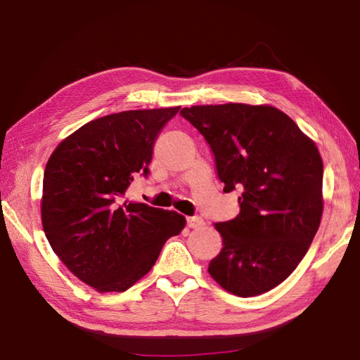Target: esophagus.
I'll return each mask as SVG.
<instances>
[{
    "instance_id": "34e87169",
    "label": "esophagus",
    "mask_w": 360,
    "mask_h": 360,
    "mask_svg": "<svg viewBox=\"0 0 360 360\" xmlns=\"http://www.w3.org/2000/svg\"><path fill=\"white\" fill-rule=\"evenodd\" d=\"M187 226L190 229H201L204 226V219L201 217H188L187 218Z\"/></svg>"
}]
</instances>
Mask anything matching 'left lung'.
Instances as JSON below:
<instances>
[{"mask_svg":"<svg viewBox=\"0 0 360 360\" xmlns=\"http://www.w3.org/2000/svg\"><path fill=\"white\" fill-rule=\"evenodd\" d=\"M215 158L224 192L240 190L236 218L215 223L223 249L209 274L229 292L254 297L286 280L322 218L323 162L309 137L274 106L182 108Z\"/></svg>","mask_w":360,"mask_h":360,"instance_id":"left-lung-1","label":"left lung"}]
</instances>
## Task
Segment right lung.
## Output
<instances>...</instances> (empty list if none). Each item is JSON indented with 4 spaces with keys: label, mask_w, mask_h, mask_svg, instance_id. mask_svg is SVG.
Returning a JSON list of instances; mask_svg holds the SVG:
<instances>
[{
    "label": "right lung",
    "mask_w": 360,
    "mask_h": 360,
    "mask_svg": "<svg viewBox=\"0 0 360 360\" xmlns=\"http://www.w3.org/2000/svg\"><path fill=\"white\" fill-rule=\"evenodd\" d=\"M178 111L136 110L91 120L46 164V238L68 269L98 292L131 288L186 226L179 213L127 200L136 176L148 178L155 142Z\"/></svg>",
    "instance_id": "obj_1"
}]
</instances>
